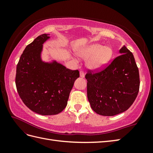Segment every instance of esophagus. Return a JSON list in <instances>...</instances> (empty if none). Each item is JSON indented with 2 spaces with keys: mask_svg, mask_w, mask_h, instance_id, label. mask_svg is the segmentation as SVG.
<instances>
[{
  "mask_svg": "<svg viewBox=\"0 0 153 153\" xmlns=\"http://www.w3.org/2000/svg\"><path fill=\"white\" fill-rule=\"evenodd\" d=\"M80 77H85V74H84V72L83 71H80Z\"/></svg>",
  "mask_w": 153,
  "mask_h": 153,
  "instance_id": "obj_1",
  "label": "esophagus"
}]
</instances>
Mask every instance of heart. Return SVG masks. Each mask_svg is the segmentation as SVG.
<instances>
[{
  "instance_id": "heart-1",
  "label": "heart",
  "mask_w": 153,
  "mask_h": 153,
  "mask_svg": "<svg viewBox=\"0 0 153 153\" xmlns=\"http://www.w3.org/2000/svg\"><path fill=\"white\" fill-rule=\"evenodd\" d=\"M79 55L83 58H91L88 64L93 69H99L108 62L112 56L111 48L105 47L99 44H93L83 48L79 52Z\"/></svg>"
}]
</instances>
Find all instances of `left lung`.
Here are the masks:
<instances>
[{"label":"left lung","instance_id":"8db88e82","mask_svg":"<svg viewBox=\"0 0 153 153\" xmlns=\"http://www.w3.org/2000/svg\"><path fill=\"white\" fill-rule=\"evenodd\" d=\"M120 53L110 64L89 69L85 74L87 98L91 108L100 115L125 112L138 95L140 79L134 55L125 47Z\"/></svg>","mask_w":153,"mask_h":153}]
</instances>
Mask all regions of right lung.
Instances as JSON below:
<instances>
[{"label": "right lung", "instance_id": "1", "mask_svg": "<svg viewBox=\"0 0 153 153\" xmlns=\"http://www.w3.org/2000/svg\"><path fill=\"white\" fill-rule=\"evenodd\" d=\"M47 34L38 36L25 47L16 66V85L26 106L41 115H55L66 108L79 71L54 62H43L41 52Z\"/></svg>", "mask_w": 153, "mask_h": 153}]
</instances>
